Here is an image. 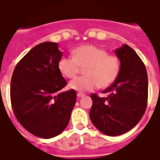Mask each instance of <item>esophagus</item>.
Masks as SVG:
<instances>
[{
    "label": "esophagus",
    "mask_w": 160,
    "mask_h": 160,
    "mask_svg": "<svg viewBox=\"0 0 160 160\" xmlns=\"http://www.w3.org/2000/svg\"><path fill=\"white\" fill-rule=\"evenodd\" d=\"M77 96L78 97H83V96H85V94H84V93H81V92H78Z\"/></svg>",
    "instance_id": "esophagus-1"
}]
</instances>
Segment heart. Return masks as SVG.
Returning <instances> with one entry per match:
<instances>
[{
	"label": "heart",
	"instance_id": "b5f03b06",
	"mask_svg": "<svg viewBox=\"0 0 160 160\" xmlns=\"http://www.w3.org/2000/svg\"><path fill=\"white\" fill-rule=\"evenodd\" d=\"M85 66V75L71 80L69 83L70 89L89 91L98 85L107 87L116 80L120 70V62L116 55L108 54L105 49L92 45L79 46L73 51V56H63L58 63L61 74L69 79L75 77L80 67Z\"/></svg>",
	"mask_w": 160,
	"mask_h": 160
}]
</instances>
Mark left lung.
<instances>
[{"mask_svg": "<svg viewBox=\"0 0 160 160\" xmlns=\"http://www.w3.org/2000/svg\"><path fill=\"white\" fill-rule=\"evenodd\" d=\"M120 60L119 75L103 93L91 94L90 120L103 134L116 136L126 133L139 122L148 102V75L144 62L126 44L115 50Z\"/></svg>", "mask_w": 160, "mask_h": 160, "instance_id": "left-lung-1", "label": "left lung"}]
</instances>
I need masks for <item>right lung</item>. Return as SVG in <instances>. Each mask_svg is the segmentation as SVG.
<instances>
[{"instance_id": "obj_1", "label": "right lung", "mask_w": 160, "mask_h": 160, "mask_svg": "<svg viewBox=\"0 0 160 160\" xmlns=\"http://www.w3.org/2000/svg\"><path fill=\"white\" fill-rule=\"evenodd\" d=\"M62 52L58 44L43 42L32 48L15 67L11 81V102L19 123L43 139L60 134L70 121L76 101L58 67Z\"/></svg>"}]
</instances>
